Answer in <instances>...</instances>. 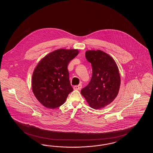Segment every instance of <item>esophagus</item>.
<instances>
[{
  "instance_id": "obj_1",
  "label": "esophagus",
  "mask_w": 153,
  "mask_h": 153,
  "mask_svg": "<svg viewBox=\"0 0 153 153\" xmlns=\"http://www.w3.org/2000/svg\"><path fill=\"white\" fill-rule=\"evenodd\" d=\"M82 88V85L80 84L79 85H75L73 87V89L74 90H80Z\"/></svg>"
}]
</instances>
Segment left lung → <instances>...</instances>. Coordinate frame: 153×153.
<instances>
[{
	"mask_svg": "<svg viewBox=\"0 0 153 153\" xmlns=\"http://www.w3.org/2000/svg\"><path fill=\"white\" fill-rule=\"evenodd\" d=\"M85 57L91 64L92 76L81 94L91 108L100 109L113 102L118 94L120 85L119 69L114 59L104 51H88Z\"/></svg>",
	"mask_w": 153,
	"mask_h": 153,
	"instance_id": "1",
	"label": "left lung"
}]
</instances>
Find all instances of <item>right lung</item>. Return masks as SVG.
I'll return each instance as SVG.
<instances>
[{
    "label": "right lung",
    "instance_id": "add662e5",
    "mask_svg": "<svg viewBox=\"0 0 153 153\" xmlns=\"http://www.w3.org/2000/svg\"><path fill=\"white\" fill-rule=\"evenodd\" d=\"M77 49H58L46 56L32 76V89L37 100L48 108L62 105L73 91L68 65L77 54Z\"/></svg>",
    "mask_w": 153,
    "mask_h": 153
}]
</instances>
